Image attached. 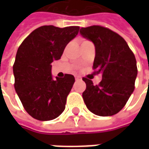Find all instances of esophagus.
Returning a JSON list of instances; mask_svg holds the SVG:
<instances>
[{"instance_id": "1", "label": "esophagus", "mask_w": 149, "mask_h": 149, "mask_svg": "<svg viewBox=\"0 0 149 149\" xmlns=\"http://www.w3.org/2000/svg\"><path fill=\"white\" fill-rule=\"evenodd\" d=\"M75 79H76V81H81V77H79V76H76V77H75Z\"/></svg>"}]
</instances>
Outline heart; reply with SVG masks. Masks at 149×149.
<instances>
[{
	"label": "heart",
	"instance_id": "heart-1",
	"mask_svg": "<svg viewBox=\"0 0 149 149\" xmlns=\"http://www.w3.org/2000/svg\"><path fill=\"white\" fill-rule=\"evenodd\" d=\"M86 41H88V40H83V41H82V43H83V42H86Z\"/></svg>",
	"mask_w": 149,
	"mask_h": 149
}]
</instances>
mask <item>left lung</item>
I'll return each instance as SVG.
<instances>
[{
    "mask_svg": "<svg viewBox=\"0 0 149 149\" xmlns=\"http://www.w3.org/2000/svg\"><path fill=\"white\" fill-rule=\"evenodd\" d=\"M81 36L95 45V73L102 80L95 85L84 77L86 89L82 97L88 109L95 115L109 116L125 107L135 88L136 61L125 39L108 28L93 25L81 28Z\"/></svg>",
    "mask_w": 149,
    "mask_h": 149,
    "instance_id": "left-lung-1",
    "label": "left lung"
}]
</instances>
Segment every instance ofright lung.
Returning a JSON list of instances; mask_svg holds the SVG:
<instances>
[{"label":"right lung","instance_id":"right-lung-1","mask_svg":"<svg viewBox=\"0 0 149 149\" xmlns=\"http://www.w3.org/2000/svg\"><path fill=\"white\" fill-rule=\"evenodd\" d=\"M79 26L44 25L33 31L18 48L13 67L14 88L29 115L51 120L64 112L74 77L52 76V63L61 59L65 48L79 33Z\"/></svg>","mask_w":149,"mask_h":149}]
</instances>
